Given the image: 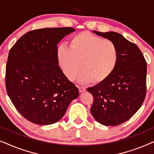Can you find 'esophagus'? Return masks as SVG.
<instances>
[{
  "mask_svg": "<svg viewBox=\"0 0 154 154\" xmlns=\"http://www.w3.org/2000/svg\"><path fill=\"white\" fill-rule=\"evenodd\" d=\"M79 92H85L86 89L84 87H83V86H79Z\"/></svg>",
  "mask_w": 154,
  "mask_h": 154,
  "instance_id": "1",
  "label": "esophagus"
}]
</instances>
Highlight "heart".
Wrapping results in <instances>:
<instances>
[{
	"label": "heart",
	"mask_w": 154,
	"mask_h": 154,
	"mask_svg": "<svg viewBox=\"0 0 154 154\" xmlns=\"http://www.w3.org/2000/svg\"><path fill=\"white\" fill-rule=\"evenodd\" d=\"M57 57L63 72L69 80L75 79L81 64V81L100 84L115 71L119 52L110 40L82 31L71 37L69 48H58Z\"/></svg>",
	"instance_id": "heart-1"
}]
</instances>
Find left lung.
<instances>
[{
  "label": "left lung",
  "instance_id": "8db88e82",
  "mask_svg": "<svg viewBox=\"0 0 154 154\" xmlns=\"http://www.w3.org/2000/svg\"><path fill=\"white\" fill-rule=\"evenodd\" d=\"M94 33L112 41L119 59L115 71L106 81L88 88L93 96L92 116L106 126L123 123L139 110L146 97V62L137 45L116 32Z\"/></svg>",
  "mask_w": 154,
  "mask_h": 154
}]
</instances>
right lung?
I'll return each mask as SVG.
<instances>
[{"instance_id":"right-lung-1","label":"right lung","mask_w":154,"mask_h":154,"mask_svg":"<svg viewBox=\"0 0 154 154\" xmlns=\"http://www.w3.org/2000/svg\"><path fill=\"white\" fill-rule=\"evenodd\" d=\"M73 31L71 27L30 31L10 50L6 90L17 110L31 123H56L64 116L71 101L79 97V89L58 64L57 43Z\"/></svg>"}]
</instances>
